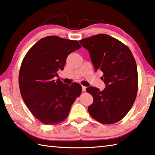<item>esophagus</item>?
Here are the masks:
<instances>
[{"instance_id": "esophagus-1", "label": "esophagus", "mask_w": 155, "mask_h": 155, "mask_svg": "<svg viewBox=\"0 0 155 155\" xmlns=\"http://www.w3.org/2000/svg\"><path fill=\"white\" fill-rule=\"evenodd\" d=\"M86 88L87 87L85 86H82V89H83V91H86Z\"/></svg>"}]
</instances>
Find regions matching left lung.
I'll use <instances>...</instances> for the list:
<instances>
[{
	"label": "left lung",
	"instance_id": "8db88e82",
	"mask_svg": "<svg viewBox=\"0 0 155 155\" xmlns=\"http://www.w3.org/2000/svg\"><path fill=\"white\" fill-rule=\"evenodd\" d=\"M88 50L95 71L101 70L106 84L103 91L89 87L86 91L94 97L88 107L91 116L103 124H113L130 110L138 88L136 60L125 45L105 34L79 41Z\"/></svg>",
	"mask_w": 155,
	"mask_h": 155
}]
</instances>
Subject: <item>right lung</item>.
Segmentation results:
<instances>
[{
  "instance_id": "obj_1",
  "label": "right lung",
  "mask_w": 155,
  "mask_h": 155,
  "mask_svg": "<svg viewBox=\"0 0 155 155\" xmlns=\"http://www.w3.org/2000/svg\"><path fill=\"white\" fill-rule=\"evenodd\" d=\"M77 41L49 36L41 38L25 55L19 73V85L25 104L45 125L64 121L82 91L77 83L66 85L55 77L64 70L66 58L80 49Z\"/></svg>"
}]
</instances>
